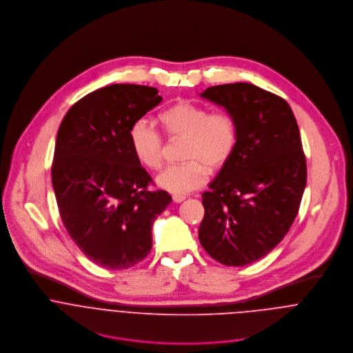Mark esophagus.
<instances>
[{
    "label": "esophagus",
    "instance_id": "34e87169",
    "mask_svg": "<svg viewBox=\"0 0 353 353\" xmlns=\"http://www.w3.org/2000/svg\"><path fill=\"white\" fill-rule=\"evenodd\" d=\"M172 200H174V202L179 203V202L185 201L186 197H185V196H181V194H175V196H172Z\"/></svg>",
    "mask_w": 353,
    "mask_h": 353
}]
</instances>
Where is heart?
<instances>
[{"label": "heart", "mask_w": 353, "mask_h": 353, "mask_svg": "<svg viewBox=\"0 0 353 353\" xmlns=\"http://www.w3.org/2000/svg\"><path fill=\"white\" fill-rule=\"evenodd\" d=\"M160 121L168 136L186 140L181 164L165 167L157 176V185L174 194H188L202 188L210 171L221 170L234 154L238 143V126L234 117L213 111L196 101H183L164 110ZM130 147L145 167L157 170L164 159V137L145 118L136 119L129 129Z\"/></svg>", "instance_id": "b5f03b06"}]
</instances>
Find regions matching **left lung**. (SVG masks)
Returning <instances> with one entry per match:
<instances>
[{"mask_svg":"<svg viewBox=\"0 0 353 353\" xmlns=\"http://www.w3.org/2000/svg\"><path fill=\"white\" fill-rule=\"evenodd\" d=\"M201 97L234 117L238 143L202 194L199 238L217 262L245 266L272 252L298 214L307 181L299 128L287 101L249 83L209 87Z\"/></svg>","mask_w":353,"mask_h":353,"instance_id":"8db88e82","label":"left lung"}]
</instances>
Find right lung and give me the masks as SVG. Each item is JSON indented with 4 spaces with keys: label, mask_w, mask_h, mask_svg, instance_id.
I'll use <instances>...</instances> for the list:
<instances>
[{
    "label": "right lung",
    "mask_w": 353,
    "mask_h": 353,
    "mask_svg": "<svg viewBox=\"0 0 353 353\" xmlns=\"http://www.w3.org/2000/svg\"><path fill=\"white\" fill-rule=\"evenodd\" d=\"M153 87L112 84L76 101L57 133L51 182L62 223L94 263L121 270L152 249V224L171 203L130 147L132 123L156 107Z\"/></svg>",
    "instance_id": "1"
}]
</instances>
